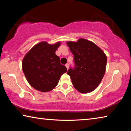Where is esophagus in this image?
<instances>
[{
  "mask_svg": "<svg viewBox=\"0 0 131 131\" xmlns=\"http://www.w3.org/2000/svg\"><path fill=\"white\" fill-rule=\"evenodd\" d=\"M65 66H66V69H69V65H68V63H67V64H66V65H65Z\"/></svg>",
  "mask_w": 131,
  "mask_h": 131,
  "instance_id": "esophagus-1",
  "label": "esophagus"
}]
</instances>
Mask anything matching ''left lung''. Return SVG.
<instances>
[{
	"instance_id": "obj_1",
	"label": "left lung",
	"mask_w": 131,
	"mask_h": 131,
	"mask_svg": "<svg viewBox=\"0 0 131 131\" xmlns=\"http://www.w3.org/2000/svg\"><path fill=\"white\" fill-rule=\"evenodd\" d=\"M66 44L74 55L75 67L67 72L74 87L84 94L93 91L105 74L107 62L105 52L93 42L83 38Z\"/></svg>"
}]
</instances>
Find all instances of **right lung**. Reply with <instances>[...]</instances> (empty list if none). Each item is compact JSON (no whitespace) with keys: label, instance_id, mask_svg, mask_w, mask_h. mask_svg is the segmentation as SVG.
Here are the masks:
<instances>
[{"label":"right lung","instance_id":"obj_1","mask_svg":"<svg viewBox=\"0 0 131 131\" xmlns=\"http://www.w3.org/2000/svg\"><path fill=\"white\" fill-rule=\"evenodd\" d=\"M61 42L50 44L41 41L34 46L24 57L22 68L26 80L33 88L48 92L56 87L61 75L67 69L60 63L55 51Z\"/></svg>","mask_w":131,"mask_h":131}]
</instances>
